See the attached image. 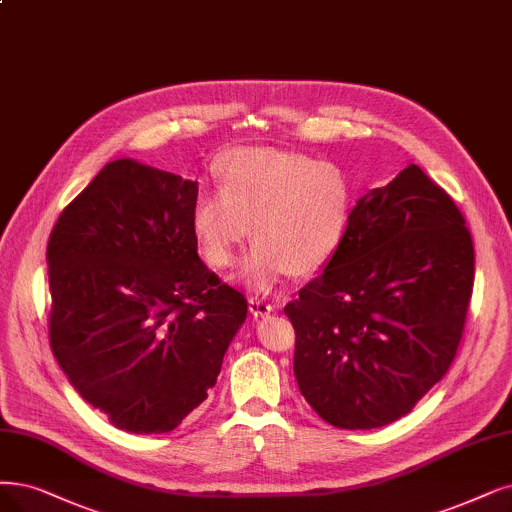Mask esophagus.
Listing matches in <instances>:
<instances>
[{"label": "esophagus", "instance_id": "1", "mask_svg": "<svg viewBox=\"0 0 512 512\" xmlns=\"http://www.w3.org/2000/svg\"><path fill=\"white\" fill-rule=\"evenodd\" d=\"M275 309V304H271L264 296H250V313L254 317H267L271 315Z\"/></svg>", "mask_w": 512, "mask_h": 512}]
</instances>
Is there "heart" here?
Listing matches in <instances>:
<instances>
[{
    "label": "heart",
    "instance_id": "1",
    "mask_svg": "<svg viewBox=\"0 0 512 512\" xmlns=\"http://www.w3.org/2000/svg\"><path fill=\"white\" fill-rule=\"evenodd\" d=\"M218 191L201 193L191 210L199 252L212 267L239 260L245 239L256 241L243 279L271 290L288 273L323 269L349 229L355 191L334 161L273 147H237L218 157Z\"/></svg>",
    "mask_w": 512,
    "mask_h": 512
}]
</instances>
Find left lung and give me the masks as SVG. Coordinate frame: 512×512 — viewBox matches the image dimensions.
I'll use <instances>...</instances> for the list:
<instances>
[{
    "label": "left lung",
    "mask_w": 512,
    "mask_h": 512,
    "mask_svg": "<svg viewBox=\"0 0 512 512\" xmlns=\"http://www.w3.org/2000/svg\"><path fill=\"white\" fill-rule=\"evenodd\" d=\"M473 281L462 212L410 163L357 201L336 256L285 304L304 399L349 431L410 414L458 353Z\"/></svg>",
    "instance_id": "1"
}]
</instances>
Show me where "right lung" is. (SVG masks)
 Returning a JSON list of instances; mask_svg holds the SVG:
<instances>
[{
	"label": "right lung",
	"mask_w": 512,
	"mask_h": 512,
	"mask_svg": "<svg viewBox=\"0 0 512 512\" xmlns=\"http://www.w3.org/2000/svg\"><path fill=\"white\" fill-rule=\"evenodd\" d=\"M197 182L107 163L48 241L50 346L121 431L170 433L216 384L248 300L197 254Z\"/></svg>",
	"instance_id": "obj_1"
}]
</instances>
